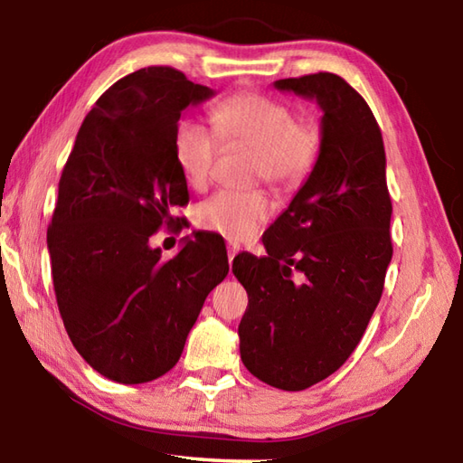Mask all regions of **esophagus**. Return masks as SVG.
I'll use <instances>...</instances> for the list:
<instances>
[{
    "label": "esophagus",
    "mask_w": 463,
    "mask_h": 463,
    "mask_svg": "<svg viewBox=\"0 0 463 463\" xmlns=\"http://www.w3.org/2000/svg\"><path fill=\"white\" fill-rule=\"evenodd\" d=\"M226 250H229V261H231V265H232V260H234V255H237V253H239V247H237V245H232V242H231V245H229V247H226Z\"/></svg>",
    "instance_id": "obj_1"
}]
</instances>
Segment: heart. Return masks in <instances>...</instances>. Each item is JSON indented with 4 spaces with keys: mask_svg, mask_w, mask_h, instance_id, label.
I'll use <instances>...</instances> for the list:
<instances>
[{
    "mask_svg": "<svg viewBox=\"0 0 463 463\" xmlns=\"http://www.w3.org/2000/svg\"><path fill=\"white\" fill-rule=\"evenodd\" d=\"M214 130L195 120H182L174 132L177 167L194 190L206 187L224 146L241 145L250 151L249 175L263 179L273 190H294L310 175L320 151V130L300 120L292 106L263 96L237 93L213 108ZM269 216V202L261 190L216 192L195 208L200 229L231 241L249 239Z\"/></svg>",
    "mask_w": 463,
    "mask_h": 463,
    "instance_id": "obj_1",
    "label": "heart"
}]
</instances>
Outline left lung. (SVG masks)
I'll list each match as a JSON object with an SVG mask.
<instances>
[{
  "label": "left lung",
  "mask_w": 463,
  "mask_h": 463,
  "mask_svg": "<svg viewBox=\"0 0 463 463\" xmlns=\"http://www.w3.org/2000/svg\"><path fill=\"white\" fill-rule=\"evenodd\" d=\"M323 109L315 169L263 234L268 255L241 253L247 289L241 359L273 388L307 390L354 354L392 260L386 153L365 99L335 73L273 83Z\"/></svg>",
  "instance_id": "left-lung-1"
}]
</instances>
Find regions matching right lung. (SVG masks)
<instances>
[{
  "label": "right lung",
  "mask_w": 463,
  "mask_h": 463,
  "mask_svg": "<svg viewBox=\"0 0 463 463\" xmlns=\"http://www.w3.org/2000/svg\"><path fill=\"white\" fill-rule=\"evenodd\" d=\"M213 96L174 67L138 69L96 101L62 169L46 232L54 296L69 339L108 380L167 373L229 273L214 234L194 232L174 260L148 245L190 202L174 153L179 116Z\"/></svg>",
  "instance_id": "right-lung-1"
}]
</instances>
